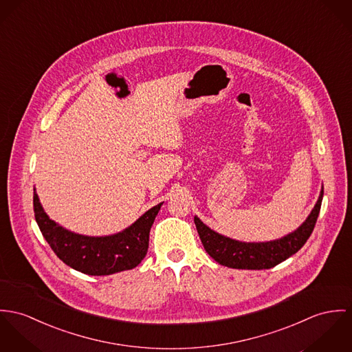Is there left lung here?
<instances>
[{"mask_svg": "<svg viewBox=\"0 0 352 352\" xmlns=\"http://www.w3.org/2000/svg\"><path fill=\"white\" fill-rule=\"evenodd\" d=\"M324 190H321L317 204L305 223L294 232L266 243H243L216 234L195 217V228L205 251L220 265L232 269L262 270L272 269L278 263L294 255L309 239L316 226Z\"/></svg>", "mask_w": 352, "mask_h": 352, "instance_id": "1", "label": "left lung"}]
</instances>
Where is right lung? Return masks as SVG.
<instances>
[{
  "label": "right lung",
  "mask_w": 352,
  "mask_h": 352,
  "mask_svg": "<svg viewBox=\"0 0 352 352\" xmlns=\"http://www.w3.org/2000/svg\"><path fill=\"white\" fill-rule=\"evenodd\" d=\"M162 204L147 210L129 228L118 234L90 237L70 232L51 220L34 193V212L40 231L56 254L72 269L87 275H109L136 267L148 250L150 230Z\"/></svg>",
  "instance_id": "right-lung-1"
}]
</instances>
